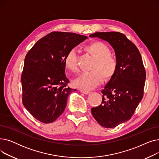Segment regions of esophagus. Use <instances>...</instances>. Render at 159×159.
Returning <instances> with one entry per match:
<instances>
[{
  "label": "esophagus",
  "instance_id": "34e87169",
  "mask_svg": "<svg viewBox=\"0 0 159 159\" xmlns=\"http://www.w3.org/2000/svg\"><path fill=\"white\" fill-rule=\"evenodd\" d=\"M80 92L85 94V95H88L90 93V91L88 90H85V89H80Z\"/></svg>",
  "mask_w": 159,
  "mask_h": 159
}]
</instances>
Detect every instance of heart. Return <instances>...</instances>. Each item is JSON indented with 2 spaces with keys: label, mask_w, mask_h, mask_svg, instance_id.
<instances>
[{
  "label": "heart",
  "mask_w": 159,
  "mask_h": 159,
  "mask_svg": "<svg viewBox=\"0 0 159 159\" xmlns=\"http://www.w3.org/2000/svg\"><path fill=\"white\" fill-rule=\"evenodd\" d=\"M87 51L95 59L92 66V70L81 73L73 81L77 88L90 90L97 88L104 80V75L106 78H110L115 73L117 61L110 55V49L102 43H95L86 47ZM64 66L71 71L78 70L77 52L75 48L70 49L64 58Z\"/></svg>",
  "instance_id": "b5f03b06"
}]
</instances>
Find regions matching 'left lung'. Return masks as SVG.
I'll return each instance as SVG.
<instances>
[{
    "label": "left lung",
    "instance_id": "1",
    "mask_svg": "<svg viewBox=\"0 0 159 159\" xmlns=\"http://www.w3.org/2000/svg\"><path fill=\"white\" fill-rule=\"evenodd\" d=\"M98 37L113 48L116 70L102 89V104L91 108V113L101 126L112 128L129 120L144 95L146 71L136 46L119 32H97Z\"/></svg>",
    "mask_w": 159,
    "mask_h": 159
}]
</instances>
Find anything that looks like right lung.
<instances>
[{"label": "right lung", "mask_w": 159, "mask_h": 159, "mask_svg": "<svg viewBox=\"0 0 159 159\" xmlns=\"http://www.w3.org/2000/svg\"><path fill=\"white\" fill-rule=\"evenodd\" d=\"M88 38L68 32H52L38 40L24 59L21 76L22 103L37 120L54 122L64 111L72 91L65 75L64 58Z\"/></svg>", "instance_id": "obj_1"}]
</instances>
